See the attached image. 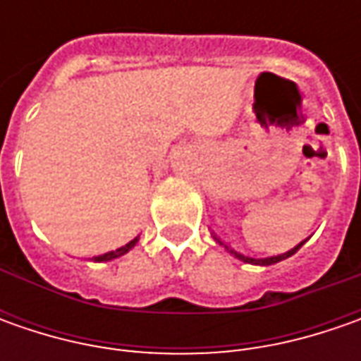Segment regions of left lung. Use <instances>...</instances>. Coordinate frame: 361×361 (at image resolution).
I'll return each mask as SVG.
<instances>
[{
	"label": "left lung",
	"mask_w": 361,
	"mask_h": 361,
	"mask_svg": "<svg viewBox=\"0 0 361 361\" xmlns=\"http://www.w3.org/2000/svg\"><path fill=\"white\" fill-rule=\"evenodd\" d=\"M215 241L219 243L221 247H225V251H227V253H231V255H233V257H237V259H239V261H243V263H251V265H263V267H265V265H273V263H279V261H283V259H287V257H291V255H293V253H298L299 249H301V245L307 241V239H305V241H301V243H299V245H295L293 249H289V251H285V253H281V255L265 257V259H255V257L243 255V253H239V251L231 249L229 245L221 243V239H216V237H215Z\"/></svg>",
	"instance_id": "8db88e82"
}]
</instances>
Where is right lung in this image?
<instances>
[{"mask_svg": "<svg viewBox=\"0 0 361 361\" xmlns=\"http://www.w3.org/2000/svg\"><path fill=\"white\" fill-rule=\"evenodd\" d=\"M138 243V237H134L130 243H126V245H122V247H118V249H114V251H108V253H104V255H98L94 257V261L96 263H104V261H112V259H118V257H122L124 253H128L132 247Z\"/></svg>", "mask_w": 361, "mask_h": 361, "instance_id": "obj_1", "label": "right lung"}]
</instances>
